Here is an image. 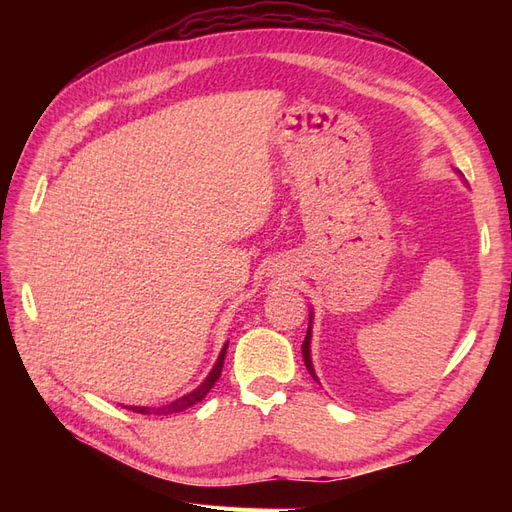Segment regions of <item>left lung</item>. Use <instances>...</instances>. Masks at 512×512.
<instances>
[{
  "label": "left lung",
  "instance_id": "8db88e82",
  "mask_svg": "<svg viewBox=\"0 0 512 512\" xmlns=\"http://www.w3.org/2000/svg\"><path fill=\"white\" fill-rule=\"evenodd\" d=\"M457 173H459V170H457ZM312 322H314V309H309V327H307V335H305V342H303L301 350H303V361H305V367L309 371V376H312L318 382L316 369H314V363H312V348H309V344H312Z\"/></svg>",
  "mask_w": 512,
  "mask_h": 512
}]
</instances>
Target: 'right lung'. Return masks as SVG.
Returning a JSON list of instances; mask_svg holds the SVG:
<instances>
[{
  "label": "right lung",
  "instance_id": "right-lung-1",
  "mask_svg": "<svg viewBox=\"0 0 512 512\" xmlns=\"http://www.w3.org/2000/svg\"><path fill=\"white\" fill-rule=\"evenodd\" d=\"M226 348H228V344H224V348H222V352H220V356H218V361H215L213 369L209 371V376H207L203 382H200L194 391L185 393L183 397H179V399H175V401H170V404H166V406H158V408H149V406H126V408L132 410V412H138V414H158V416L177 414V412H183V410L192 408L194 404H198V401H203V399L207 397V393L213 389V384L218 382V378L222 376Z\"/></svg>",
  "mask_w": 512,
  "mask_h": 512
}]
</instances>
